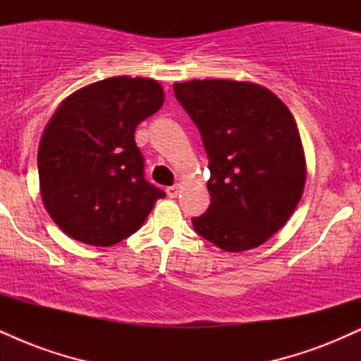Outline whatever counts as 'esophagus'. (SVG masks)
I'll list each match as a JSON object with an SVG mask.
<instances>
[{"label": "esophagus", "mask_w": 361, "mask_h": 361, "mask_svg": "<svg viewBox=\"0 0 361 361\" xmlns=\"http://www.w3.org/2000/svg\"><path fill=\"white\" fill-rule=\"evenodd\" d=\"M180 188H181L180 185H173V186H168V188H166V193H168L169 197H171V198H176L178 195H180Z\"/></svg>", "instance_id": "esophagus-1"}]
</instances>
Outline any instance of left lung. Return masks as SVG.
<instances>
[{
	"mask_svg": "<svg viewBox=\"0 0 361 361\" xmlns=\"http://www.w3.org/2000/svg\"><path fill=\"white\" fill-rule=\"evenodd\" d=\"M209 156L210 205L197 234L224 251L258 247L288 221L305 183L295 118L270 90L244 81L175 82Z\"/></svg>",
	"mask_w": 361,
	"mask_h": 361,
	"instance_id": "1",
	"label": "left lung"
}]
</instances>
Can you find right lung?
Masks as SVG:
<instances>
[{
	"mask_svg": "<svg viewBox=\"0 0 361 361\" xmlns=\"http://www.w3.org/2000/svg\"><path fill=\"white\" fill-rule=\"evenodd\" d=\"M159 82L117 76L61 103L39 146L40 192L69 238L111 246L134 234L163 190L144 178L135 128L163 106Z\"/></svg>",
	"mask_w": 361,
	"mask_h": 361,
	"instance_id": "obj_1",
	"label": "right lung"
}]
</instances>
